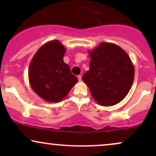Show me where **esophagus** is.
I'll return each instance as SVG.
<instances>
[{"label": "esophagus", "instance_id": "esophagus-1", "mask_svg": "<svg viewBox=\"0 0 156 156\" xmlns=\"http://www.w3.org/2000/svg\"><path fill=\"white\" fill-rule=\"evenodd\" d=\"M81 78H82V76H80V75H79V76H78V80H79V81H80V80H81Z\"/></svg>", "mask_w": 156, "mask_h": 156}]
</instances>
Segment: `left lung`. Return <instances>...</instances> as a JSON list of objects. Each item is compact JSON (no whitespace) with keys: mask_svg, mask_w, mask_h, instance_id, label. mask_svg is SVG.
<instances>
[{"mask_svg":"<svg viewBox=\"0 0 156 156\" xmlns=\"http://www.w3.org/2000/svg\"><path fill=\"white\" fill-rule=\"evenodd\" d=\"M89 69L82 77L98 104L111 106L122 101L134 79V67L122 48L110 42H101L89 51Z\"/></svg>","mask_w":156,"mask_h":156,"instance_id":"8db88e82","label":"left lung"}]
</instances>
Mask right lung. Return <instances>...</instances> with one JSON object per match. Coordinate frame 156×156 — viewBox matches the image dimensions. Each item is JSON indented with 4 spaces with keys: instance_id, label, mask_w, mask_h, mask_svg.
I'll use <instances>...</instances> for the list:
<instances>
[{
    "instance_id": "obj_1",
    "label": "right lung",
    "mask_w": 156,
    "mask_h": 156,
    "mask_svg": "<svg viewBox=\"0 0 156 156\" xmlns=\"http://www.w3.org/2000/svg\"><path fill=\"white\" fill-rule=\"evenodd\" d=\"M65 53V48L59 41L52 40L39 48L31 61L28 69L30 85L45 101H62L78 81L68 64L64 62Z\"/></svg>"
}]
</instances>
